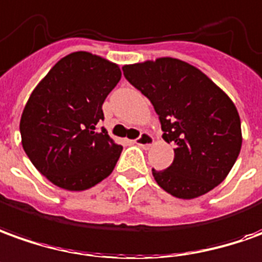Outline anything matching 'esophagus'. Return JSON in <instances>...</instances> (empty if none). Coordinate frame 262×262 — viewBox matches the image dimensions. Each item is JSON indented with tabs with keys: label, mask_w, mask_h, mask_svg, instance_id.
Returning <instances> with one entry per match:
<instances>
[{
	"label": "esophagus",
	"mask_w": 262,
	"mask_h": 262,
	"mask_svg": "<svg viewBox=\"0 0 262 262\" xmlns=\"http://www.w3.org/2000/svg\"><path fill=\"white\" fill-rule=\"evenodd\" d=\"M152 142H154V138H152L148 133H141L140 137L135 140V144H137V145H140V147H142V148H148V147L152 145Z\"/></svg>",
	"instance_id": "1"
}]
</instances>
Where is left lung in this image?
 Segmentation results:
<instances>
[{
  "instance_id": "left-lung-1",
  "label": "left lung",
  "mask_w": 262,
  "mask_h": 262,
  "mask_svg": "<svg viewBox=\"0 0 262 262\" xmlns=\"http://www.w3.org/2000/svg\"><path fill=\"white\" fill-rule=\"evenodd\" d=\"M124 77L154 105L172 142L174 161L152 168L168 194L191 200L225 180L241 149V121L234 102L198 68L181 59L158 58L122 67Z\"/></svg>"
}]
</instances>
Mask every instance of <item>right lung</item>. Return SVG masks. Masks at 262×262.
<instances>
[{
    "label": "right lung",
    "instance_id": "1",
    "mask_svg": "<svg viewBox=\"0 0 262 262\" xmlns=\"http://www.w3.org/2000/svg\"><path fill=\"white\" fill-rule=\"evenodd\" d=\"M120 79L117 64L78 51L59 59L32 91L19 122L23 148L59 188L84 191L113 172L122 147L98 127Z\"/></svg>",
    "mask_w": 262,
    "mask_h": 262
}]
</instances>
